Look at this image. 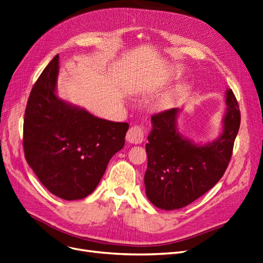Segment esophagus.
<instances>
[{
    "instance_id": "1",
    "label": "esophagus",
    "mask_w": 263,
    "mask_h": 263,
    "mask_svg": "<svg viewBox=\"0 0 263 263\" xmlns=\"http://www.w3.org/2000/svg\"><path fill=\"white\" fill-rule=\"evenodd\" d=\"M126 141L131 144H141L144 141V132L142 126L133 125L126 133Z\"/></svg>"
}]
</instances>
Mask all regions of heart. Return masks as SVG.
<instances>
[{
    "instance_id": "obj_1",
    "label": "heart",
    "mask_w": 263,
    "mask_h": 263,
    "mask_svg": "<svg viewBox=\"0 0 263 263\" xmlns=\"http://www.w3.org/2000/svg\"><path fill=\"white\" fill-rule=\"evenodd\" d=\"M186 92L187 85L181 84L176 90L162 97V100L160 101V107H162V108H169V107H172Z\"/></svg>"
}]
</instances>
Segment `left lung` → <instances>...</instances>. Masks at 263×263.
Instances as JSON below:
<instances>
[{
  "label": "left lung",
  "instance_id": "1",
  "mask_svg": "<svg viewBox=\"0 0 263 263\" xmlns=\"http://www.w3.org/2000/svg\"><path fill=\"white\" fill-rule=\"evenodd\" d=\"M226 104L222 131L217 140L207 144L194 143L180 133L179 108L152 117L144 184L146 196L154 206L163 210L185 207L223 177L240 124L238 103L230 89L226 92Z\"/></svg>",
  "mask_w": 263,
  "mask_h": 263
}]
</instances>
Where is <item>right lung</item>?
<instances>
[{
    "label": "right lung",
    "mask_w": 263,
    "mask_h": 263,
    "mask_svg": "<svg viewBox=\"0 0 263 263\" xmlns=\"http://www.w3.org/2000/svg\"><path fill=\"white\" fill-rule=\"evenodd\" d=\"M56 55L34 83L24 119L25 157L37 179L65 200L86 197L123 148L129 124L95 117L57 96Z\"/></svg>",
    "instance_id": "right-lung-1"
}]
</instances>
